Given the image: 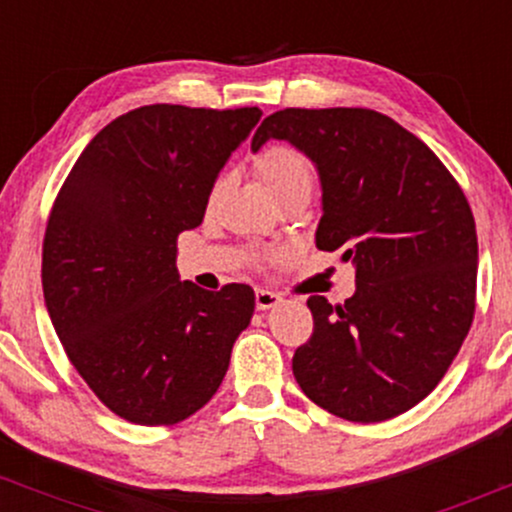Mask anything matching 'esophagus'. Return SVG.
I'll return each instance as SVG.
<instances>
[{
	"label": "esophagus",
	"mask_w": 512,
	"mask_h": 512,
	"mask_svg": "<svg viewBox=\"0 0 512 512\" xmlns=\"http://www.w3.org/2000/svg\"><path fill=\"white\" fill-rule=\"evenodd\" d=\"M281 303V296L274 291H267V289H257L255 291V305L257 310H269V308H276V305Z\"/></svg>",
	"instance_id": "obj_1"
}]
</instances>
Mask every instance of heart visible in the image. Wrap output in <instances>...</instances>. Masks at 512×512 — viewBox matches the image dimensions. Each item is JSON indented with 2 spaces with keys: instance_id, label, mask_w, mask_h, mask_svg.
Listing matches in <instances>:
<instances>
[{
  "instance_id": "b5f03b06",
  "label": "heart",
  "mask_w": 512,
  "mask_h": 512,
  "mask_svg": "<svg viewBox=\"0 0 512 512\" xmlns=\"http://www.w3.org/2000/svg\"><path fill=\"white\" fill-rule=\"evenodd\" d=\"M252 166L276 202L281 197L293 195V192H310V187H313V166H310L308 156L291 144H267L252 156ZM214 195L216 187L211 190V199ZM276 257H279V252L269 250L262 252L257 262L269 264Z\"/></svg>"
}]
</instances>
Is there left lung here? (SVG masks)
Returning a JSON list of instances; mask_svg holds the SVG:
<instances>
[{
  "label": "left lung",
  "mask_w": 512,
  "mask_h": 512,
  "mask_svg": "<svg viewBox=\"0 0 512 512\" xmlns=\"http://www.w3.org/2000/svg\"><path fill=\"white\" fill-rule=\"evenodd\" d=\"M284 139L315 163V243L356 267L344 305L310 296L313 337L293 375L317 407L356 424L395 419L440 383L477 308V226L462 187L419 137L368 108H286L252 151Z\"/></svg>",
  "instance_id": "1"
}]
</instances>
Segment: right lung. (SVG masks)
I'll list each match as a JSON object with an SVG mask.
<instances>
[{
  "label": "right lung",
  "mask_w": 512,
  "mask_h": 512,
  "mask_svg": "<svg viewBox=\"0 0 512 512\" xmlns=\"http://www.w3.org/2000/svg\"><path fill=\"white\" fill-rule=\"evenodd\" d=\"M260 108L144 105L105 125L52 204L43 293L72 366L120 419L178 424L219 390L255 291L180 281L178 236L197 228L219 170Z\"/></svg>",
  "instance_id": "1"
}]
</instances>
